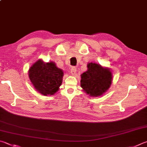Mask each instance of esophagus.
Listing matches in <instances>:
<instances>
[{
    "label": "esophagus",
    "instance_id": "34e87169",
    "mask_svg": "<svg viewBox=\"0 0 147 147\" xmlns=\"http://www.w3.org/2000/svg\"><path fill=\"white\" fill-rule=\"evenodd\" d=\"M71 74L73 76H75L76 75V68L75 67H73L71 68Z\"/></svg>",
    "mask_w": 147,
    "mask_h": 147
}]
</instances>
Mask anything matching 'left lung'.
<instances>
[{"instance_id": "1", "label": "left lung", "mask_w": 147, "mask_h": 147, "mask_svg": "<svg viewBox=\"0 0 147 147\" xmlns=\"http://www.w3.org/2000/svg\"><path fill=\"white\" fill-rule=\"evenodd\" d=\"M87 68V71L81 74V87L90 96H100L111 86L113 79L111 71L92 62L88 63Z\"/></svg>"}]
</instances>
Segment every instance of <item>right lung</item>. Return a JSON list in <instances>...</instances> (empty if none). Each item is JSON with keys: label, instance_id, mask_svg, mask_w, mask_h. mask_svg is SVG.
I'll list each match as a JSON object with an SVG mask.
<instances>
[{"label": "right lung", "instance_id": "1", "mask_svg": "<svg viewBox=\"0 0 147 147\" xmlns=\"http://www.w3.org/2000/svg\"><path fill=\"white\" fill-rule=\"evenodd\" d=\"M29 78L35 89L44 96L53 95L62 83L63 72L55 63L38 60L29 70Z\"/></svg>", "mask_w": 147, "mask_h": 147}]
</instances>
